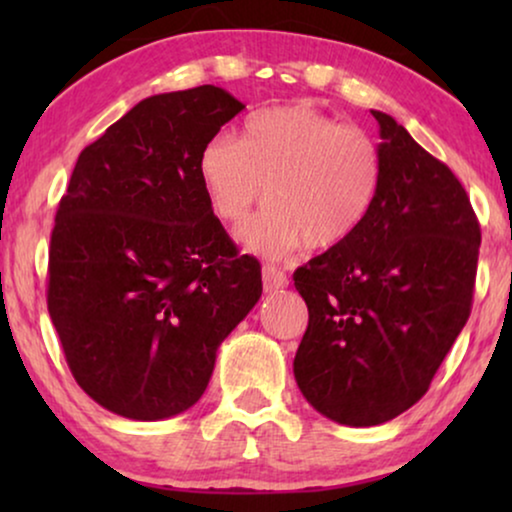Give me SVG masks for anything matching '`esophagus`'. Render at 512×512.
Wrapping results in <instances>:
<instances>
[{"label":"esophagus","instance_id":"1","mask_svg":"<svg viewBox=\"0 0 512 512\" xmlns=\"http://www.w3.org/2000/svg\"><path fill=\"white\" fill-rule=\"evenodd\" d=\"M263 286L265 291H279L284 286H289V277L275 265H263Z\"/></svg>","mask_w":512,"mask_h":512}]
</instances>
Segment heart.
<instances>
[{"label": "heart", "mask_w": 512, "mask_h": 512, "mask_svg": "<svg viewBox=\"0 0 512 512\" xmlns=\"http://www.w3.org/2000/svg\"><path fill=\"white\" fill-rule=\"evenodd\" d=\"M380 172L366 132L307 104L254 111L237 139L214 135L198 153L202 193L219 221L242 223L265 188L270 205L240 240L270 258L347 242L373 207Z\"/></svg>", "instance_id": "1"}]
</instances>
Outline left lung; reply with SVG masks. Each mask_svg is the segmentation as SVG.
Here are the masks:
<instances>
[{
    "mask_svg": "<svg viewBox=\"0 0 512 512\" xmlns=\"http://www.w3.org/2000/svg\"><path fill=\"white\" fill-rule=\"evenodd\" d=\"M380 123V188L359 230L293 272L310 312L293 359L307 403L347 426L412 408L466 326L480 223L450 167L394 118Z\"/></svg>",
    "mask_w": 512,
    "mask_h": 512,
    "instance_id": "left-lung-1",
    "label": "left lung"
}]
</instances>
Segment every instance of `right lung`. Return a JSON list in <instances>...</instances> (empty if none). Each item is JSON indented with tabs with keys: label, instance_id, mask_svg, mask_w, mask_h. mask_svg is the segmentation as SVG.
I'll list each match as a JSON object with an SVG mask.
<instances>
[{
	"label": "right lung",
	"instance_id": "1",
	"mask_svg": "<svg viewBox=\"0 0 512 512\" xmlns=\"http://www.w3.org/2000/svg\"><path fill=\"white\" fill-rule=\"evenodd\" d=\"M244 109L198 86L146 97L81 151L48 249V314L79 387L156 422L198 403L216 349L263 293L212 214L198 153Z\"/></svg>",
	"mask_w": 512,
	"mask_h": 512
}]
</instances>
